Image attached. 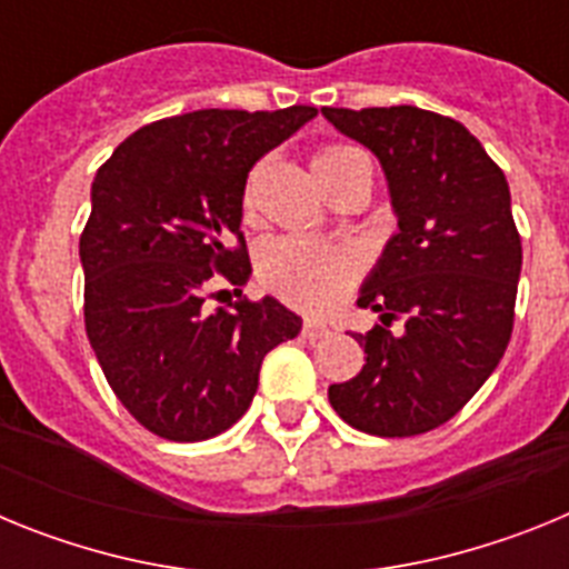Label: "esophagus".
<instances>
[{
    "label": "esophagus",
    "mask_w": 569,
    "mask_h": 569,
    "mask_svg": "<svg viewBox=\"0 0 569 569\" xmlns=\"http://www.w3.org/2000/svg\"><path fill=\"white\" fill-rule=\"evenodd\" d=\"M328 333H330L328 325H321V321H313V319L305 321V328H301V336H305V339H308V341L325 339V336H328Z\"/></svg>",
    "instance_id": "obj_1"
}]
</instances>
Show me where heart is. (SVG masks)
<instances>
[{"instance_id":"obj_1","label":"heart","mask_w":569,"mask_h":569,"mask_svg":"<svg viewBox=\"0 0 569 569\" xmlns=\"http://www.w3.org/2000/svg\"><path fill=\"white\" fill-rule=\"evenodd\" d=\"M367 162V156L350 144H325L313 156V173L321 188H328L336 176L353 164ZM256 173L250 176L244 190V208L253 202ZM261 284L281 296L284 301L305 310H325L356 281L361 261L353 250L336 244H316V241L281 236L264 241L256 256Z\"/></svg>"}]
</instances>
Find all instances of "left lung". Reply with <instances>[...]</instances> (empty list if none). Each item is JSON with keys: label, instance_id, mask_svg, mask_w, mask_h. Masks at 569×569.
<instances>
[{"label": "left lung", "instance_id": "obj_1", "mask_svg": "<svg viewBox=\"0 0 569 569\" xmlns=\"http://www.w3.org/2000/svg\"><path fill=\"white\" fill-rule=\"evenodd\" d=\"M321 113L379 159L399 222L359 290V308L381 319L356 333L365 367L328 399L361 433H427L476 396L510 341L521 273L510 188L450 116L413 104ZM393 318L406 321L401 335Z\"/></svg>", "mask_w": 569, "mask_h": 569}]
</instances>
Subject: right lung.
Returning <instances> with one entry per match:
<instances>
[{"label": "right lung", "instance_id": "1", "mask_svg": "<svg viewBox=\"0 0 569 569\" xmlns=\"http://www.w3.org/2000/svg\"><path fill=\"white\" fill-rule=\"evenodd\" d=\"M316 113L193 110L136 130L99 168L79 239L84 330L113 393L150 433H224L253 401L264 356L299 336L301 319L273 296L208 313L204 293L213 273L250 279L239 230L248 173Z\"/></svg>", "mask_w": 569, "mask_h": 569}]
</instances>
